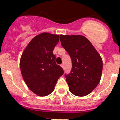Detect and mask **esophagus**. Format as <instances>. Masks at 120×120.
<instances>
[{
    "mask_svg": "<svg viewBox=\"0 0 120 120\" xmlns=\"http://www.w3.org/2000/svg\"><path fill=\"white\" fill-rule=\"evenodd\" d=\"M60 66H61V67L63 69L64 68V64H61V65H60Z\"/></svg>",
    "mask_w": 120,
    "mask_h": 120,
    "instance_id": "34e87169",
    "label": "esophagus"
}]
</instances>
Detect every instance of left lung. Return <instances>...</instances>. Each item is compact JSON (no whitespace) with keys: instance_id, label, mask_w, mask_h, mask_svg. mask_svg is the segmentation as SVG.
Listing matches in <instances>:
<instances>
[{"instance_id":"8db88e82","label":"left lung","mask_w":120,"mask_h":120,"mask_svg":"<svg viewBox=\"0 0 120 120\" xmlns=\"http://www.w3.org/2000/svg\"><path fill=\"white\" fill-rule=\"evenodd\" d=\"M61 46L72 60V70L65 75L69 90L78 97L89 94L100 83L103 70L100 55L82 35H60Z\"/></svg>"}]
</instances>
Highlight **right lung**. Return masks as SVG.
Here are the masks:
<instances>
[{
	"label": "right lung",
	"mask_w": 120,
	"mask_h": 120,
	"mask_svg": "<svg viewBox=\"0 0 120 120\" xmlns=\"http://www.w3.org/2000/svg\"><path fill=\"white\" fill-rule=\"evenodd\" d=\"M59 41L57 34L43 33L34 37L24 49L20 67L24 82L38 96H47L54 90L63 70L56 63L53 50Z\"/></svg>",
	"instance_id": "1"
}]
</instances>
